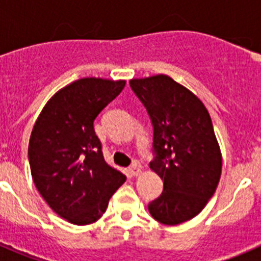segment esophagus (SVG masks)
Masks as SVG:
<instances>
[{
	"mask_svg": "<svg viewBox=\"0 0 261 261\" xmlns=\"http://www.w3.org/2000/svg\"><path fill=\"white\" fill-rule=\"evenodd\" d=\"M129 172L133 175V176H137V175L141 174V165L138 162H135L133 163L130 167H129Z\"/></svg>",
	"mask_w": 261,
	"mask_h": 261,
	"instance_id": "34e87169",
	"label": "esophagus"
}]
</instances>
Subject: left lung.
<instances>
[{
  "label": "left lung",
  "mask_w": 261,
  "mask_h": 261,
  "mask_svg": "<svg viewBox=\"0 0 261 261\" xmlns=\"http://www.w3.org/2000/svg\"><path fill=\"white\" fill-rule=\"evenodd\" d=\"M153 124L150 168L163 192L149 202L151 217L179 225L196 217L216 192L222 155L208 110L190 90L165 74L130 80Z\"/></svg>",
  "instance_id": "obj_1"
}]
</instances>
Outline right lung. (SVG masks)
Masks as SVG:
<instances>
[{
	"instance_id": "right-lung-1",
	"label": "right lung",
	"mask_w": 261,
	"mask_h": 261,
	"mask_svg": "<svg viewBox=\"0 0 261 261\" xmlns=\"http://www.w3.org/2000/svg\"><path fill=\"white\" fill-rule=\"evenodd\" d=\"M125 81L81 78L62 87L36 120L29 161L36 190L60 217L74 225L98 221L125 175L107 165L94 120Z\"/></svg>"
}]
</instances>
